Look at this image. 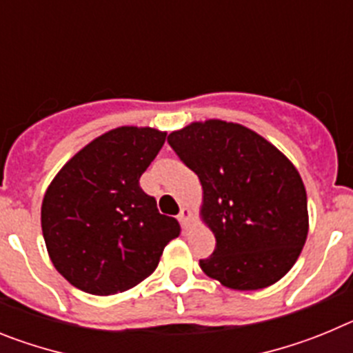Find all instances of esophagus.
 Returning <instances> with one entry per match:
<instances>
[{"label":"esophagus","instance_id":"34e87169","mask_svg":"<svg viewBox=\"0 0 353 353\" xmlns=\"http://www.w3.org/2000/svg\"><path fill=\"white\" fill-rule=\"evenodd\" d=\"M189 219H191V212H189V208H182L179 214V221H180V224H182V228L187 226Z\"/></svg>","mask_w":353,"mask_h":353}]
</instances>
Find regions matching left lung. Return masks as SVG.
Masks as SVG:
<instances>
[{
    "label": "left lung",
    "mask_w": 353,
    "mask_h": 353,
    "mask_svg": "<svg viewBox=\"0 0 353 353\" xmlns=\"http://www.w3.org/2000/svg\"><path fill=\"white\" fill-rule=\"evenodd\" d=\"M203 187L201 215L215 235L199 267L233 290H260L293 267L307 236V196L292 162L260 134L208 120L168 136Z\"/></svg>",
    "instance_id": "obj_1"
}]
</instances>
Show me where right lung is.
Listing matches in <instances>:
<instances>
[{"instance_id": "1", "label": "right lung", "mask_w": 353, "mask_h": 353, "mask_svg": "<svg viewBox=\"0 0 353 353\" xmlns=\"http://www.w3.org/2000/svg\"><path fill=\"white\" fill-rule=\"evenodd\" d=\"M166 141L150 127H118L77 152L42 201V233L56 270L92 295L125 292L157 269L174 217L159 214L139 179Z\"/></svg>"}]
</instances>
